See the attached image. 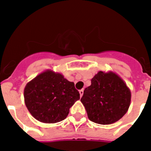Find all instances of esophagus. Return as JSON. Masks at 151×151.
Listing matches in <instances>:
<instances>
[{
    "label": "esophagus",
    "instance_id": "esophagus-1",
    "mask_svg": "<svg viewBox=\"0 0 151 151\" xmlns=\"http://www.w3.org/2000/svg\"><path fill=\"white\" fill-rule=\"evenodd\" d=\"M83 91H84L83 88H82V89H80V91H79V92H80V97H82V96H83Z\"/></svg>",
    "mask_w": 151,
    "mask_h": 151
}]
</instances>
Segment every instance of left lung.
Returning <instances> with one entry per match:
<instances>
[{
    "instance_id": "left-lung-1",
    "label": "left lung",
    "mask_w": 151,
    "mask_h": 151,
    "mask_svg": "<svg viewBox=\"0 0 151 151\" xmlns=\"http://www.w3.org/2000/svg\"><path fill=\"white\" fill-rule=\"evenodd\" d=\"M85 88L80 99L91 122L111 124L126 114L131 101L130 90L115 73L99 71Z\"/></svg>"
}]
</instances>
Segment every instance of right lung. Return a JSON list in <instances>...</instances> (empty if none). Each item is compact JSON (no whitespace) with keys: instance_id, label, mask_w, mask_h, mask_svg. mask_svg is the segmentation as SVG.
I'll return each mask as SVG.
<instances>
[{"instance_id":"add662e5","label":"right lung","mask_w":151,"mask_h":151,"mask_svg":"<svg viewBox=\"0 0 151 151\" xmlns=\"http://www.w3.org/2000/svg\"><path fill=\"white\" fill-rule=\"evenodd\" d=\"M24 97L27 108L36 120L53 124L68 116L69 109L80 99V93L74 83L47 70L27 84Z\"/></svg>"}]
</instances>
